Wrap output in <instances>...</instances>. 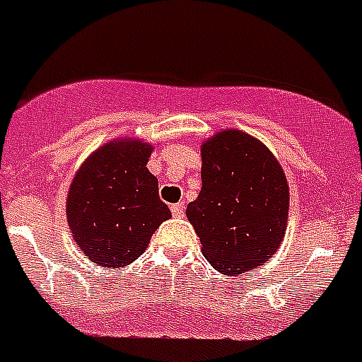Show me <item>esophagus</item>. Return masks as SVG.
I'll list each match as a JSON object with an SVG mask.
<instances>
[{
    "label": "esophagus",
    "instance_id": "esophagus-1",
    "mask_svg": "<svg viewBox=\"0 0 362 362\" xmlns=\"http://www.w3.org/2000/svg\"><path fill=\"white\" fill-rule=\"evenodd\" d=\"M171 211L175 217H182V215H184V204H182V202H178V204H173Z\"/></svg>",
    "mask_w": 362,
    "mask_h": 362
}]
</instances>
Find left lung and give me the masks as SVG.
I'll use <instances>...</instances> for the list:
<instances>
[{
    "instance_id": "1",
    "label": "left lung",
    "mask_w": 362,
    "mask_h": 362,
    "mask_svg": "<svg viewBox=\"0 0 362 362\" xmlns=\"http://www.w3.org/2000/svg\"><path fill=\"white\" fill-rule=\"evenodd\" d=\"M202 189L186 209L202 256L228 276L257 269L281 247L289 182L278 158L254 136L224 129L200 145Z\"/></svg>"
}]
</instances>
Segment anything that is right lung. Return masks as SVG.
Segmentation results:
<instances>
[{"mask_svg":"<svg viewBox=\"0 0 362 362\" xmlns=\"http://www.w3.org/2000/svg\"><path fill=\"white\" fill-rule=\"evenodd\" d=\"M153 148L144 139L115 138L95 148L73 176L66 200L69 232L95 265H130L171 218L158 195V178L147 169Z\"/></svg>","mask_w":362,"mask_h":362,"instance_id":"obj_1","label":"right lung"}]
</instances>
